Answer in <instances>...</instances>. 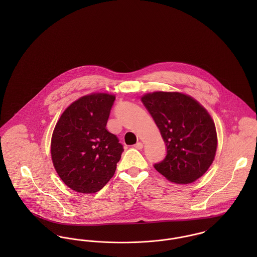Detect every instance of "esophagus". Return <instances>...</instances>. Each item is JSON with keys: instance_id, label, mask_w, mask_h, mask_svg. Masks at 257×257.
I'll use <instances>...</instances> for the list:
<instances>
[{"instance_id": "1", "label": "esophagus", "mask_w": 257, "mask_h": 257, "mask_svg": "<svg viewBox=\"0 0 257 257\" xmlns=\"http://www.w3.org/2000/svg\"><path fill=\"white\" fill-rule=\"evenodd\" d=\"M135 147H136L137 149H142V148L144 147V145H143V143H138V144L135 145Z\"/></svg>"}]
</instances>
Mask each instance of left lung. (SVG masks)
<instances>
[{"instance_id": "obj_1", "label": "left lung", "mask_w": 257, "mask_h": 257, "mask_svg": "<svg viewBox=\"0 0 257 257\" xmlns=\"http://www.w3.org/2000/svg\"><path fill=\"white\" fill-rule=\"evenodd\" d=\"M142 102L166 146L165 158L154 168L174 183H192L203 176L217 150L215 122L192 97L177 92H154Z\"/></svg>"}]
</instances>
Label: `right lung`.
<instances>
[{"instance_id":"obj_1","label":"right lung","mask_w":257,"mask_h":257,"mask_svg":"<svg viewBox=\"0 0 257 257\" xmlns=\"http://www.w3.org/2000/svg\"><path fill=\"white\" fill-rule=\"evenodd\" d=\"M115 97L99 93L72 103L58 119L51 158L61 180L74 191L92 194L113 176L123 147L106 128Z\"/></svg>"}]
</instances>
